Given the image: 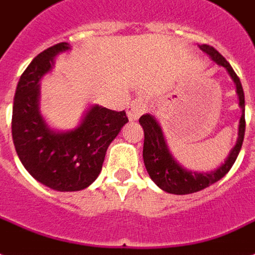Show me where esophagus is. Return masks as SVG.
<instances>
[{"label":"esophagus","instance_id":"obj_1","mask_svg":"<svg viewBox=\"0 0 255 255\" xmlns=\"http://www.w3.org/2000/svg\"><path fill=\"white\" fill-rule=\"evenodd\" d=\"M143 110H145V108H143V105L141 104V101L134 100L133 102L130 104L129 108H128V117H129V121H137L138 118H139V116L143 113Z\"/></svg>","mask_w":255,"mask_h":255}]
</instances>
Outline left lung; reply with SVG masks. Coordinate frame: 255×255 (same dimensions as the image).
I'll use <instances>...</instances> for the list:
<instances>
[{
    "instance_id": "1",
    "label": "left lung",
    "mask_w": 255,
    "mask_h": 255,
    "mask_svg": "<svg viewBox=\"0 0 255 255\" xmlns=\"http://www.w3.org/2000/svg\"><path fill=\"white\" fill-rule=\"evenodd\" d=\"M199 49L203 53H206L212 61L217 65L224 66L234 81L237 89V96L240 100V108L242 110V116L240 118L238 125V138L234 147L230 150L228 158L225 159L224 163L212 171H191L187 170L173 157L170 150L167 147L166 139L161 129V125L155 120L154 116L146 113L139 118L145 141H143V162L150 178L153 182L170 194H191L197 193L203 189H206L221 178H224L232 166L236 162L237 157L240 154V150L242 147V142L245 137V94L241 81L236 72L233 70L228 61L217 52L216 49L209 45H199Z\"/></svg>"
}]
</instances>
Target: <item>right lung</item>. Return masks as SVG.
<instances>
[{"mask_svg":"<svg viewBox=\"0 0 255 255\" xmlns=\"http://www.w3.org/2000/svg\"><path fill=\"white\" fill-rule=\"evenodd\" d=\"M68 42L39 53L19 77L11 117V135L19 161L33 178L57 191H78L90 186L102 169L106 150L129 122L125 110L92 105L72 130L58 131L39 112V81L54 66Z\"/></svg>","mask_w":255,"mask_h":255,"instance_id":"add662e5","label":"right lung"}]
</instances>
